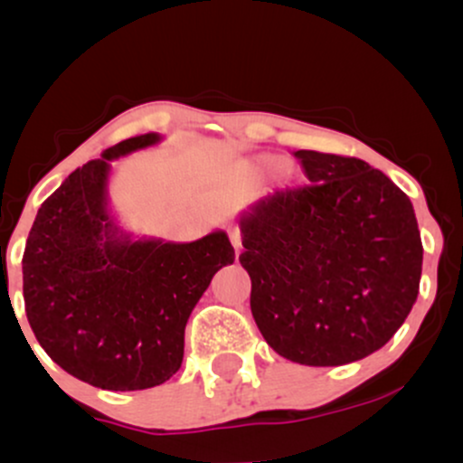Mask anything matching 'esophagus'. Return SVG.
<instances>
[{"label": "esophagus", "instance_id": "34e87169", "mask_svg": "<svg viewBox=\"0 0 463 463\" xmlns=\"http://www.w3.org/2000/svg\"><path fill=\"white\" fill-rule=\"evenodd\" d=\"M228 237H231L232 248H235V252L239 254V250H241V231H239L237 226H228Z\"/></svg>", "mask_w": 463, "mask_h": 463}]
</instances>
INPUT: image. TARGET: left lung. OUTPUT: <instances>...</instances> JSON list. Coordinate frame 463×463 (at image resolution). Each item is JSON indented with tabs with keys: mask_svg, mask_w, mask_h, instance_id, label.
<instances>
[{
	"mask_svg": "<svg viewBox=\"0 0 463 463\" xmlns=\"http://www.w3.org/2000/svg\"><path fill=\"white\" fill-rule=\"evenodd\" d=\"M311 184L239 213L250 309L265 342L302 365L383 348L418 298L422 241L411 200L361 158L298 150Z\"/></svg>",
	"mask_w": 463,
	"mask_h": 463,
	"instance_id": "obj_1",
	"label": "left lung"
}]
</instances>
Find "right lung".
Masks as SVG:
<instances>
[{
	"label": "right lung",
	"instance_id": "right-lung-1",
	"mask_svg": "<svg viewBox=\"0 0 463 463\" xmlns=\"http://www.w3.org/2000/svg\"><path fill=\"white\" fill-rule=\"evenodd\" d=\"M147 132L117 143L41 204L24 252V300L36 339L84 383L147 390L176 374L184 326L217 269L235 261L224 231L195 241L135 237L109 198L113 161L158 146Z\"/></svg>",
	"mask_w": 463,
	"mask_h": 463
}]
</instances>
